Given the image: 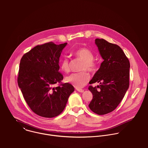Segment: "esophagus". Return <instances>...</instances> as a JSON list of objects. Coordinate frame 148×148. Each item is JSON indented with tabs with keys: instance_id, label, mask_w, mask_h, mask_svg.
<instances>
[{
	"instance_id": "obj_1",
	"label": "esophagus",
	"mask_w": 148,
	"mask_h": 148,
	"mask_svg": "<svg viewBox=\"0 0 148 148\" xmlns=\"http://www.w3.org/2000/svg\"><path fill=\"white\" fill-rule=\"evenodd\" d=\"M76 90H77V91H78V92H84V90H82V89L77 88Z\"/></svg>"
}]
</instances>
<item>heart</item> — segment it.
<instances>
[{
    "instance_id": "1",
    "label": "heart",
    "mask_w": 148,
    "mask_h": 148,
    "mask_svg": "<svg viewBox=\"0 0 148 148\" xmlns=\"http://www.w3.org/2000/svg\"><path fill=\"white\" fill-rule=\"evenodd\" d=\"M73 54L84 63L82 64L81 70H87L89 72L94 73L96 71L97 66L94 61V55L91 51L86 48H80L73 53ZM60 66L62 71L68 73L70 71V64L68 58H64L60 62ZM90 76L86 71L79 73H74L66 78V82L72 84L77 88H81L85 86L89 81Z\"/></svg>"
}]
</instances>
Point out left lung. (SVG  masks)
Here are the masks:
<instances>
[{
    "mask_svg": "<svg viewBox=\"0 0 148 148\" xmlns=\"http://www.w3.org/2000/svg\"><path fill=\"white\" fill-rule=\"evenodd\" d=\"M95 43L103 61L94 74L89 86L93 98L89 108L98 115L113 111L118 106L130 86V63L122 49L103 38H96Z\"/></svg>",
    "mask_w": 148,
    "mask_h": 148,
    "instance_id": "obj_1",
    "label": "left lung"
}]
</instances>
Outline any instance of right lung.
I'll use <instances>...</instances> for the list:
<instances>
[{
	"mask_svg": "<svg viewBox=\"0 0 148 148\" xmlns=\"http://www.w3.org/2000/svg\"><path fill=\"white\" fill-rule=\"evenodd\" d=\"M67 44L49 42L38 45L20 60L18 86L30 108L39 116L53 118L60 115L74 91L71 84L61 83L63 76L58 71L59 58ZM56 83L60 85L54 88Z\"/></svg>",
	"mask_w": 148,
	"mask_h": 148,
	"instance_id": "right-lung-1",
	"label": "right lung"
}]
</instances>
